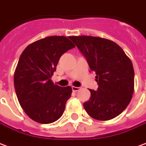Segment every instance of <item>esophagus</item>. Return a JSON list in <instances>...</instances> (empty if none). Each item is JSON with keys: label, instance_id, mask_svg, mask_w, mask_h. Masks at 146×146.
I'll return each mask as SVG.
<instances>
[{"label": "esophagus", "instance_id": "esophagus-1", "mask_svg": "<svg viewBox=\"0 0 146 146\" xmlns=\"http://www.w3.org/2000/svg\"><path fill=\"white\" fill-rule=\"evenodd\" d=\"M80 87H75V86H72V91L73 92H78V90H80Z\"/></svg>", "mask_w": 146, "mask_h": 146}]
</instances>
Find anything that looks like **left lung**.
<instances>
[{
    "instance_id": "8db88e82",
    "label": "left lung",
    "mask_w": 146,
    "mask_h": 146,
    "mask_svg": "<svg viewBox=\"0 0 146 146\" xmlns=\"http://www.w3.org/2000/svg\"><path fill=\"white\" fill-rule=\"evenodd\" d=\"M95 72L99 87L89 89L91 97L83 106L90 117L109 121L129 104L134 93L135 72L131 60L120 46L110 39L81 36H69Z\"/></svg>"
}]
</instances>
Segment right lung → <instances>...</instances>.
I'll return each instance as SVG.
<instances>
[{
  "instance_id": "obj_1",
  "label": "right lung",
  "mask_w": 146,
  "mask_h": 146,
  "mask_svg": "<svg viewBox=\"0 0 146 146\" xmlns=\"http://www.w3.org/2000/svg\"><path fill=\"white\" fill-rule=\"evenodd\" d=\"M74 46L66 36H54L31 43L21 54L14 86L20 106L32 120L50 124L62 116L72 89L54 84L50 78L62 54Z\"/></svg>"
}]
</instances>
